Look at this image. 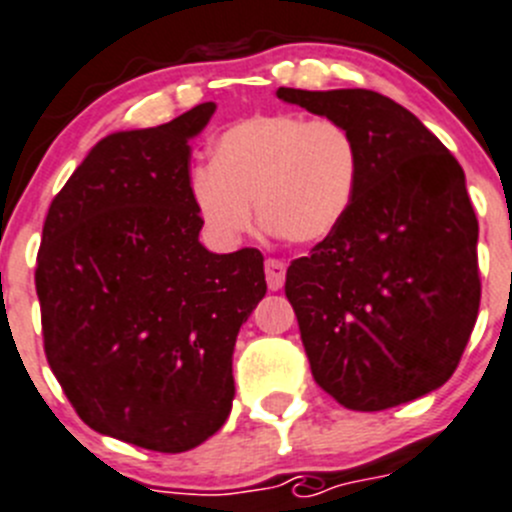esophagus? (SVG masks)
I'll return each mask as SVG.
<instances>
[{"mask_svg":"<svg viewBox=\"0 0 512 512\" xmlns=\"http://www.w3.org/2000/svg\"><path fill=\"white\" fill-rule=\"evenodd\" d=\"M285 270H288V265H285L283 260H275V257H267L265 260V278H267V288L270 290H280L285 283Z\"/></svg>","mask_w":512,"mask_h":512,"instance_id":"34e87169","label":"esophagus"}]
</instances>
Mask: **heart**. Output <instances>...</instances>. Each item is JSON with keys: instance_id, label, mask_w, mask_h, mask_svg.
I'll list each match as a JSON object with an SVG mask.
<instances>
[{"instance_id": "heart-1", "label": "heart", "mask_w": 512, "mask_h": 512, "mask_svg": "<svg viewBox=\"0 0 512 512\" xmlns=\"http://www.w3.org/2000/svg\"><path fill=\"white\" fill-rule=\"evenodd\" d=\"M358 174V143L343 123L270 113L245 118L214 138L209 166L191 171L189 197L222 240L250 229L255 202L267 232L290 245H315L346 219Z\"/></svg>"}]
</instances>
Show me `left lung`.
I'll return each instance as SVG.
<instances>
[{"label": "left lung", "instance_id": "obj_1", "mask_svg": "<svg viewBox=\"0 0 512 512\" xmlns=\"http://www.w3.org/2000/svg\"><path fill=\"white\" fill-rule=\"evenodd\" d=\"M278 98L343 123L361 154L341 227L285 275L315 384L353 412L439 389L480 310L465 171L414 113L374 90L278 88Z\"/></svg>", "mask_w": 512, "mask_h": 512}]
</instances>
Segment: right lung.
Wrapping results in <instances>:
<instances>
[{"instance_id": "add662e5", "label": "right lung", "mask_w": 512, "mask_h": 512, "mask_svg": "<svg viewBox=\"0 0 512 512\" xmlns=\"http://www.w3.org/2000/svg\"><path fill=\"white\" fill-rule=\"evenodd\" d=\"M214 108L105 136L42 227L47 364L90 429L143 450L186 452L227 422L234 341L267 290L260 250L199 242L189 138Z\"/></svg>"}]
</instances>
